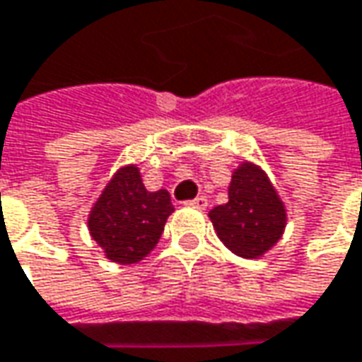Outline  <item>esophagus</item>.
Listing matches in <instances>:
<instances>
[{
	"instance_id": "obj_1",
	"label": "esophagus",
	"mask_w": 362,
	"mask_h": 362,
	"mask_svg": "<svg viewBox=\"0 0 362 362\" xmlns=\"http://www.w3.org/2000/svg\"><path fill=\"white\" fill-rule=\"evenodd\" d=\"M187 205L189 207H195V209H205V207H207V197H205V195H199V197L187 202Z\"/></svg>"
}]
</instances>
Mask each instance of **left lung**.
<instances>
[{
	"label": "left lung",
	"instance_id": "left-lung-1",
	"mask_svg": "<svg viewBox=\"0 0 362 362\" xmlns=\"http://www.w3.org/2000/svg\"><path fill=\"white\" fill-rule=\"evenodd\" d=\"M230 202L209 211L219 240L235 256L259 257L282 238L286 209L266 173L243 163L231 177Z\"/></svg>",
	"mask_w": 362,
	"mask_h": 362
}]
</instances>
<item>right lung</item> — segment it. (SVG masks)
<instances>
[{"instance_id": "right-lung-1", "label": "right lung", "mask_w": 362, "mask_h": 362, "mask_svg": "<svg viewBox=\"0 0 362 362\" xmlns=\"http://www.w3.org/2000/svg\"><path fill=\"white\" fill-rule=\"evenodd\" d=\"M173 214L169 191H146L134 165L110 179L92 207L88 230L108 259L134 264L157 245L167 217Z\"/></svg>"}]
</instances>
